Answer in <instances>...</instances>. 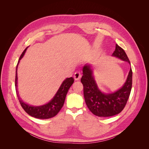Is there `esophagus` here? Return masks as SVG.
<instances>
[{
    "label": "esophagus",
    "instance_id": "1",
    "mask_svg": "<svg viewBox=\"0 0 149 149\" xmlns=\"http://www.w3.org/2000/svg\"><path fill=\"white\" fill-rule=\"evenodd\" d=\"M81 73L79 71H76L74 74V78L75 80H79L81 78Z\"/></svg>",
    "mask_w": 149,
    "mask_h": 149
}]
</instances>
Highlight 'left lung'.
<instances>
[{"label":"left lung","mask_w":149,"mask_h":149,"mask_svg":"<svg viewBox=\"0 0 149 149\" xmlns=\"http://www.w3.org/2000/svg\"><path fill=\"white\" fill-rule=\"evenodd\" d=\"M112 56L130 63L125 52L118 44H116V48ZM83 74L81 82L83 85L85 102L88 109L93 114L99 117H110L119 114L124 109L132 89V71L131 68L123 86L116 92L109 94L102 93L97 88L90 66H84Z\"/></svg>","instance_id":"1"}]
</instances>
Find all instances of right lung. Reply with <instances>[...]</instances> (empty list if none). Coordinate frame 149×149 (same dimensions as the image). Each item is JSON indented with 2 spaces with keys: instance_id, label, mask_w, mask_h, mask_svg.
<instances>
[{
  "instance_id": "1",
  "label": "right lung",
  "mask_w": 149,
  "mask_h": 149,
  "mask_svg": "<svg viewBox=\"0 0 149 149\" xmlns=\"http://www.w3.org/2000/svg\"><path fill=\"white\" fill-rule=\"evenodd\" d=\"M26 49H27V48H26L24 49V51L20 55L19 61H18L17 68H16L15 86L16 87L15 89H16V93H17L18 99H19V101L20 103V105L22 106V108H23L24 111L30 116H32L35 118L42 119L52 118L53 117H55L58 112H59V111L62 108L63 106L67 93L68 91L71 86L74 83V79L72 77L66 78L61 84L60 89H58L57 93L56 94L55 97L53 98V100L50 102L47 103L45 105L35 107V106H29L28 104H26L24 103L20 100L17 91V67H18V65L19 63L20 60L22 59V58L24 56Z\"/></svg>"
}]
</instances>
